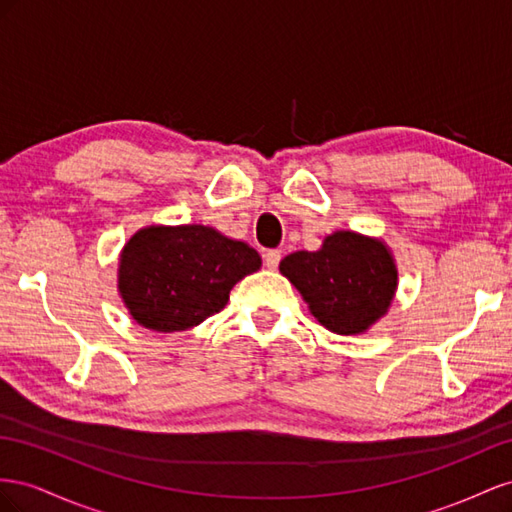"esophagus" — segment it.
<instances>
[{"mask_svg": "<svg viewBox=\"0 0 512 512\" xmlns=\"http://www.w3.org/2000/svg\"><path fill=\"white\" fill-rule=\"evenodd\" d=\"M264 264L270 270L279 268V264H281V251H279V248H268V251H264Z\"/></svg>", "mask_w": 512, "mask_h": 512, "instance_id": "1", "label": "esophagus"}]
</instances>
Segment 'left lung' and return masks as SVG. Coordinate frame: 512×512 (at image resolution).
<instances>
[{
    "mask_svg": "<svg viewBox=\"0 0 512 512\" xmlns=\"http://www.w3.org/2000/svg\"><path fill=\"white\" fill-rule=\"evenodd\" d=\"M279 268L319 324L345 337L382 319L397 291L390 248L356 231H334L319 251L291 253Z\"/></svg>",
    "mask_w": 512,
    "mask_h": 512,
    "instance_id": "left-lung-1",
    "label": "left lung"
}]
</instances>
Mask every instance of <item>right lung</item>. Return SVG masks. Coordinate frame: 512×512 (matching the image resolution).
<instances>
[{"instance_id":"add662e5","label":"right lung","mask_w":512,"mask_h":512,"mask_svg":"<svg viewBox=\"0 0 512 512\" xmlns=\"http://www.w3.org/2000/svg\"><path fill=\"white\" fill-rule=\"evenodd\" d=\"M261 268L246 242L206 225H150L120 255L118 289L139 326L180 332L225 309L229 291Z\"/></svg>"}]
</instances>
